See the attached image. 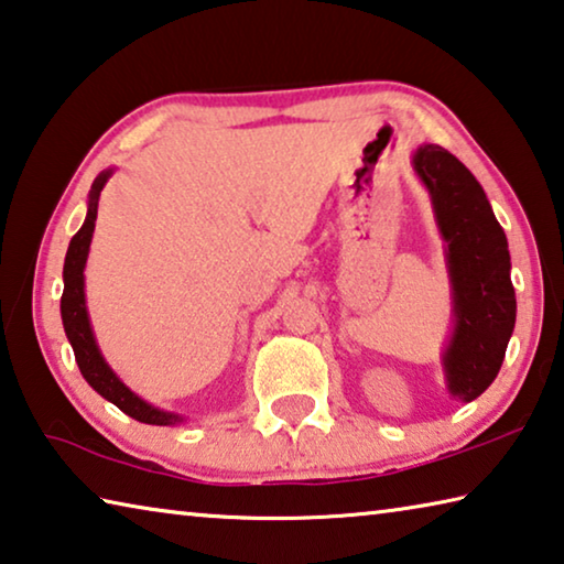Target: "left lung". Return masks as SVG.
Returning <instances> with one entry per match:
<instances>
[{
	"instance_id": "1",
	"label": "left lung",
	"mask_w": 564,
	"mask_h": 564,
	"mask_svg": "<svg viewBox=\"0 0 564 564\" xmlns=\"http://www.w3.org/2000/svg\"><path fill=\"white\" fill-rule=\"evenodd\" d=\"M411 167L432 198L452 283V336L442 369L454 399L475 401L497 379L514 330L509 248L477 177L440 145H419Z\"/></svg>"
}]
</instances>
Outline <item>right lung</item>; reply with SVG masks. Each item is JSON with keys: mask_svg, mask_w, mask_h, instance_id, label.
Masks as SVG:
<instances>
[{"mask_svg": "<svg viewBox=\"0 0 564 564\" xmlns=\"http://www.w3.org/2000/svg\"><path fill=\"white\" fill-rule=\"evenodd\" d=\"M110 175H112V167H107L95 177L93 187H89L87 216H85L83 228H79L73 236V240H69V248L65 256V271H62V281H65V291H62V301H59L62 326H65L69 346H73L75 351V361L79 366V371H83L85 381L97 391V394L107 401H112L120 411H124V414L132 419H138L142 424L175 426V424H183L185 416L175 414V411H165L148 404V401L140 399L135 391L124 387L122 379L110 369V364L105 361L100 346L95 341L93 324H89L87 301H85V265L89 256V243H93V234H95L97 200H100V193L105 183L110 181Z\"/></svg>", "mask_w": 564, "mask_h": 564, "instance_id": "right-lung-1", "label": "right lung"}]
</instances>
